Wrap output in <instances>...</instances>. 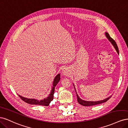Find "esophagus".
Segmentation results:
<instances>
[{"label":"esophagus","mask_w":128,"mask_h":128,"mask_svg":"<svg viewBox=\"0 0 128 128\" xmlns=\"http://www.w3.org/2000/svg\"><path fill=\"white\" fill-rule=\"evenodd\" d=\"M62 73L64 75H68V74H69V70H68V69L66 67H65L62 69Z\"/></svg>","instance_id":"esophagus-1"}]
</instances>
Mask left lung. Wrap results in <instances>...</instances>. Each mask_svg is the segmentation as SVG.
I'll list each match as a JSON object with an SVG mask.
<instances>
[{
    "label": "left lung",
    "instance_id": "left-lung-1",
    "mask_svg": "<svg viewBox=\"0 0 128 128\" xmlns=\"http://www.w3.org/2000/svg\"><path fill=\"white\" fill-rule=\"evenodd\" d=\"M105 34H106L107 38H108V40L112 44V45L114 46V47L115 48L116 51H117L118 53L119 54V51H118V45H117L116 43V42H115V40L113 39H112V38L110 37V34H108V32H105ZM75 91H76V90H75ZM76 96H77V102H78L81 105L84 106H94V105H96V104H102V103H104V102H105L107 101L108 100H109L112 96H109V97L106 98L105 99H104L102 100H100V101L89 102V101H86V100L81 99L79 97V96H78V94H77V93H76Z\"/></svg>",
    "mask_w": 128,
    "mask_h": 128
}]
</instances>
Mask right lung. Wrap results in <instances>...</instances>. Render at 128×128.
Here are the masks:
<instances>
[{
    "label": "right lung",
    "instance_id": "right-lung-1",
    "mask_svg": "<svg viewBox=\"0 0 128 128\" xmlns=\"http://www.w3.org/2000/svg\"><path fill=\"white\" fill-rule=\"evenodd\" d=\"M60 80V74H58L56 77L53 80V87L52 88V90L50 92V94H48V96H47L46 98H44V99H42L40 100H38L35 99H29V98H26L25 97H24V96H22L20 95H18V96H20V98L24 101V102L28 103L30 104H38V105H42V106H48L50 102H51V101H52L53 99V94L54 93V90H55V87L58 83V82H59V80Z\"/></svg>",
    "mask_w": 128,
    "mask_h": 128
}]
</instances>
